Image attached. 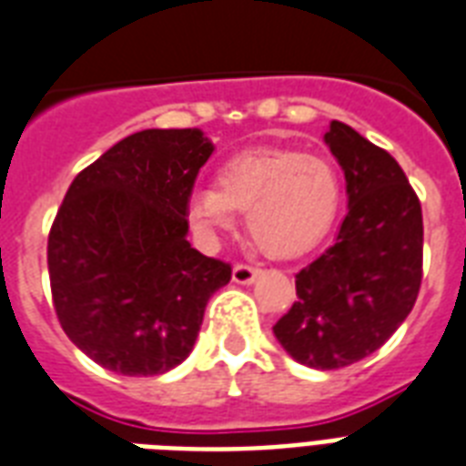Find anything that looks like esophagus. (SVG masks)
<instances>
[{"mask_svg":"<svg viewBox=\"0 0 466 466\" xmlns=\"http://www.w3.org/2000/svg\"><path fill=\"white\" fill-rule=\"evenodd\" d=\"M256 276H258V268L248 266V263H237V266H234V270H232L234 283H241V285L254 283Z\"/></svg>","mask_w":466,"mask_h":466,"instance_id":"34e87169","label":"esophagus"}]
</instances>
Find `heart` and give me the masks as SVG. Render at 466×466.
<instances>
[{
  "label": "heart",
  "mask_w": 466,
  "mask_h": 466,
  "mask_svg": "<svg viewBox=\"0 0 466 466\" xmlns=\"http://www.w3.org/2000/svg\"><path fill=\"white\" fill-rule=\"evenodd\" d=\"M219 188L188 198L190 222L208 234L229 229L247 212V232L263 254L288 258L309 251L333 225L340 178L331 161L295 149H254L219 168Z\"/></svg>",
  "instance_id": "1"
}]
</instances>
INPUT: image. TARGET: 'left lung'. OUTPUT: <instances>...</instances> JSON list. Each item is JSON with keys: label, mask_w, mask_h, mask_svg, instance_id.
<instances>
[{"label": "left lung", "mask_w": 466, "mask_h": 466, "mask_svg": "<svg viewBox=\"0 0 466 466\" xmlns=\"http://www.w3.org/2000/svg\"><path fill=\"white\" fill-rule=\"evenodd\" d=\"M346 174L339 237L295 276L298 302L273 326L307 368L368 358L416 305L423 278V212L397 159L339 120L324 135Z\"/></svg>", "instance_id": "obj_1"}]
</instances>
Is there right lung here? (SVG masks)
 <instances>
[{
	"instance_id": "obj_1",
	"label": "right lung",
	"mask_w": 466,
	"mask_h": 466,
	"mask_svg": "<svg viewBox=\"0 0 466 466\" xmlns=\"http://www.w3.org/2000/svg\"><path fill=\"white\" fill-rule=\"evenodd\" d=\"M212 142L142 130L82 168L47 234L62 331L101 368L161 375L188 358L208 299L232 266L186 241L188 198Z\"/></svg>"
}]
</instances>
